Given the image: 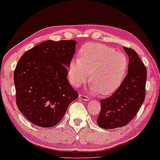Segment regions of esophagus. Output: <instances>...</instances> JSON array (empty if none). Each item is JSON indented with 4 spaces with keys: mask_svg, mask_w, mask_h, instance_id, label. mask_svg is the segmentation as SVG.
<instances>
[{
    "mask_svg": "<svg viewBox=\"0 0 160 160\" xmlns=\"http://www.w3.org/2000/svg\"><path fill=\"white\" fill-rule=\"evenodd\" d=\"M79 98L82 99V100H84L85 101H88L89 100H90V98H89V97L88 96V95L83 94V93H81V94H79Z\"/></svg>",
    "mask_w": 160,
    "mask_h": 160,
    "instance_id": "1",
    "label": "esophagus"
}]
</instances>
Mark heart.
I'll list each match as a JSON object with an SVG mask.
<instances>
[{
    "label": "heart",
    "instance_id": "1",
    "mask_svg": "<svg viewBox=\"0 0 160 160\" xmlns=\"http://www.w3.org/2000/svg\"><path fill=\"white\" fill-rule=\"evenodd\" d=\"M127 68L124 53L104 45L90 42L81 48L79 59L70 62L68 77L72 85L78 88L87 82L90 73L92 92L107 95L119 88Z\"/></svg>",
    "mask_w": 160,
    "mask_h": 160
}]
</instances>
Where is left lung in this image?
<instances>
[{"label":"left lung","instance_id":"obj_1","mask_svg":"<svg viewBox=\"0 0 160 160\" xmlns=\"http://www.w3.org/2000/svg\"><path fill=\"white\" fill-rule=\"evenodd\" d=\"M123 48L129 57L127 75L112 95L100 100L101 111L97 123L107 129L122 127L129 123L146 96V68L134 50Z\"/></svg>","mask_w":160,"mask_h":160}]
</instances>
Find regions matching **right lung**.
Returning <instances> with one entry per match:
<instances>
[{
    "mask_svg": "<svg viewBox=\"0 0 160 160\" xmlns=\"http://www.w3.org/2000/svg\"><path fill=\"white\" fill-rule=\"evenodd\" d=\"M76 43L73 39L45 41L25 52L17 64L16 104L34 125L56 126L78 97L67 78Z\"/></svg>",
    "mask_w": 160,
    "mask_h": 160,
    "instance_id": "right-lung-1",
    "label": "right lung"
}]
</instances>
